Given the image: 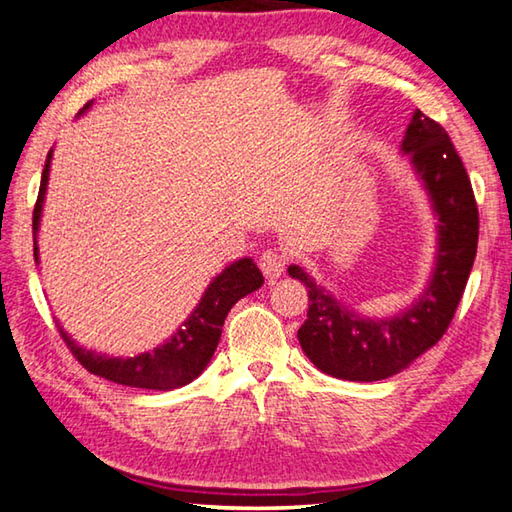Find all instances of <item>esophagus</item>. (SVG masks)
<instances>
[{"mask_svg":"<svg viewBox=\"0 0 512 512\" xmlns=\"http://www.w3.org/2000/svg\"><path fill=\"white\" fill-rule=\"evenodd\" d=\"M259 268H262L266 280H277L284 273V268H287V257L277 253V250H266L259 257Z\"/></svg>","mask_w":512,"mask_h":512,"instance_id":"obj_1","label":"esophagus"}]
</instances>
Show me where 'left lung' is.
I'll use <instances>...</instances> for the list:
<instances>
[{
	"mask_svg": "<svg viewBox=\"0 0 512 512\" xmlns=\"http://www.w3.org/2000/svg\"><path fill=\"white\" fill-rule=\"evenodd\" d=\"M402 153L409 155L438 219L436 264L413 305L388 318L361 316L316 284L300 266H289V275L305 284L309 293L307 320L298 329V341L309 361L336 379L379 381L409 368L443 339L472 271L479 210L447 131L415 110L404 133Z\"/></svg>",
	"mask_w": 512,
	"mask_h": 512,
	"instance_id": "obj_1",
	"label": "left lung"
}]
</instances>
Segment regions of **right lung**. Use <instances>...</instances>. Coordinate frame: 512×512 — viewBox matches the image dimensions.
<instances>
[{"mask_svg":"<svg viewBox=\"0 0 512 512\" xmlns=\"http://www.w3.org/2000/svg\"><path fill=\"white\" fill-rule=\"evenodd\" d=\"M92 106L85 103L81 115ZM54 149L47 153L45 169H42L40 192L33 210V257L40 264L38 250V230L42 219V207H45V194L49 185V169ZM264 284V275L250 257L237 259L230 266L207 284L201 302L189 314V318L178 327L167 341L151 352H140L137 357H108L97 350H88L76 343L58 323L60 336H63L67 348L72 350L81 366L88 368L92 375L115 381V384L133 386V388H151V391H173L194 381L207 368V363L214 357L216 345L221 339L223 320L228 311L235 307V302L248 293L257 291Z\"/></svg>","mask_w":512,"mask_h":512,"instance_id":"right-lung-1","label":"right lung"}]
</instances>
